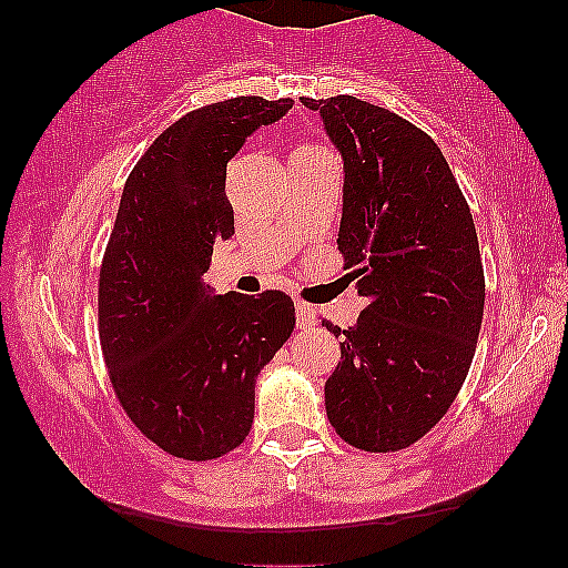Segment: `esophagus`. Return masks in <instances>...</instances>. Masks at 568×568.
Listing matches in <instances>:
<instances>
[{"mask_svg":"<svg viewBox=\"0 0 568 568\" xmlns=\"http://www.w3.org/2000/svg\"><path fill=\"white\" fill-rule=\"evenodd\" d=\"M296 323H298V328H310V325H315L317 323L315 310H312L310 304L296 302Z\"/></svg>","mask_w":568,"mask_h":568,"instance_id":"esophagus-1","label":"esophagus"}]
</instances>
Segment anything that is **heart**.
<instances>
[{
    "instance_id": "b5f03b06",
    "label": "heart",
    "mask_w": 568,
    "mask_h": 568,
    "mask_svg": "<svg viewBox=\"0 0 568 568\" xmlns=\"http://www.w3.org/2000/svg\"><path fill=\"white\" fill-rule=\"evenodd\" d=\"M304 149H315V146H304ZM296 152H302V149H296Z\"/></svg>"
}]
</instances>
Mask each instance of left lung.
I'll return each mask as SVG.
<instances>
[{"instance_id": "obj_1", "label": "left lung", "mask_w": 568, "mask_h": 568, "mask_svg": "<svg viewBox=\"0 0 568 568\" xmlns=\"http://www.w3.org/2000/svg\"><path fill=\"white\" fill-rule=\"evenodd\" d=\"M344 158L338 253L368 298L325 382L336 435L389 454L433 429L470 371L486 280L478 234L446 158L422 128L355 95L302 98Z\"/></svg>"}]
</instances>
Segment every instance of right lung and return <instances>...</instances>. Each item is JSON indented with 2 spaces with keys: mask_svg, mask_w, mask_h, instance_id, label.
Returning a JSON list of instances; mask_svg holds the SVG:
<instances>
[{
  "mask_svg": "<svg viewBox=\"0 0 568 568\" xmlns=\"http://www.w3.org/2000/svg\"><path fill=\"white\" fill-rule=\"evenodd\" d=\"M293 106L237 95L175 120L130 171L98 275V336L120 406L186 462L230 454L253 425L256 376L288 342L283 291L213 296L202 275L234 234L226 162Z\"/></svg>",
  "mask_w": 568,
  "mask_h": 568,
  "instance_id": "1",
  "label": "right lung"
}]
</instances>
